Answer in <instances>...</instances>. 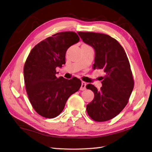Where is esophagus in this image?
<instances>
[{"label": "esophagus", "mask_w": 152, "mask_h": 152, "mask_svg": "<svg viewBox=\"0 0 152 152\" xmlns=\"http://www.w3.org/2000/svg\"><path fill=\"white\" fill-rule=\"evenodd\" d=\"M86 86V83L85 82H82V85H81V88H80V90H82V91L85 90Z\"/></svg>", "instance_id": "esophagus-1"}]
</instances>
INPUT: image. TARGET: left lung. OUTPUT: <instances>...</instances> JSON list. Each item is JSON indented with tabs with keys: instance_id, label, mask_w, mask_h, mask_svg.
I'll use <instances>...</instances> for the list:
<instances>
[{
	"instance_id": "1",
	"label": "left lung",
	"mask_w": 152,
	"mask_h": 152,
	"mask_svg": "<svg viewBox=\"0 0 152 152\" xmlns=\"http://www.w3.org/2000/svg\"><path fill=\"white\" fill-rule=\"evenodd\" d=\"M78 34L95 51L93 69L104 73L101 89L92 84L86 86L95 95L86 106L87 112L95 121H108L123 110L133 91L134 82L129 61L120 44L109 35L93 32H78Z\"/></svg>"
}]
</instances>
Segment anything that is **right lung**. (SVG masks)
<instances>
[{"label":"right lung","mask_w":152,"mask_h":152,"mask_svg":"<svg viewBox=\"0 0 152 152\" xmlns=\"http://www.w3.org/2000/svg\"><path fill=\"white\" fill-rule=\"evenodd\" d=\"M76 33L61 32L37 44L25 63L24 82L28 100L40 115L53 118L64 108L69 96L78 91L81 80L57 78L56 67L65 64V53L70 46L78 42Z\"/></svg>","instance_id":"add662e5"}]
</instances>
